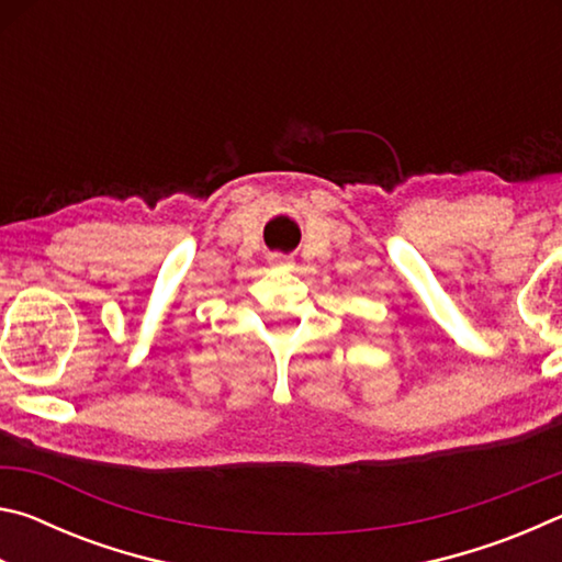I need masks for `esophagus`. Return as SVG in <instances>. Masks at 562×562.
<instances>
[{
	"mask_svg": "<svg viewBox=\"0 0 562 562\" xmlns=\"http://www.w3.org/2000/svg\"><path fill=\"white\" fill-rule=\"evenodd\" d=\"M268 262L272 265V268H288L290 258H288V255H282V252H272L270 258H268Z\"/></svg>",
	"mask_w": 562,
	"mask_h": 562,
	"instance_id": "esophagus-1",
	"label": "esophagus"
}]
</instances>
